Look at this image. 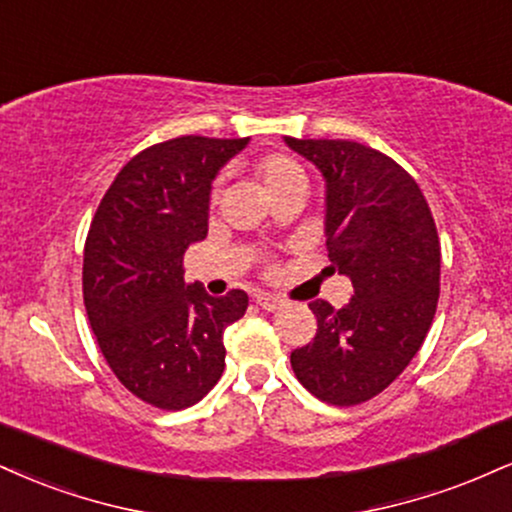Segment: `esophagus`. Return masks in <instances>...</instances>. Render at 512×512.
Here are the masks:
<instances>
[{
	"label": "esophagus",
	"mask_w": 512,
	"mask_h": 512,
	"mask_svg": "<svg viewBox=\"0 0 512 512\" xmlns=\"http://www.w3.org/2000/svg\"><path fill=\"white\" fill-rule=\"evenodd\" d=\"M255 300H257V305H260L262 310H267V312H276L281 307V300L272 293H257Z\"/></svg>",
	"instance_id": "obj_1"
}]
</instances>
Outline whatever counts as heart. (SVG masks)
<instances>
[{"label":"heart","instance_id":"b5f03b06","mask_svg":"<svg viewBox=\"0 0 512 512\" xmlns=\"http://www.w3.org/2000/svg\"><path fill=\"white\" fill-rule=\"evenodd\" d=\"M255 176L267 195H272L274 190L279 188L293 186V183H305L307 186L303 169H300L291 157H283V155H269L260 159L255 166Z\"/></svg>","mask_w":512,"mask_h":512}]
</instances>
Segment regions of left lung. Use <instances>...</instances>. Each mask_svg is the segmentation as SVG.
Returning <instances> with one entry per match:
<instances>
[{
  "instance_id": "8db88e82",
  "label": "left lung",
  "mask_w": 512,
  "mask_h": 512,
  "mask_svg": "<svg viewBox=\"0 0 512 512\" xmlns=\"http://www.w3.org/2000/svg\"><path fill=\"white\" fill-rule=\"evenodd\" d=\"M283 143L324 178V236L353 283L341 310L310 303L317 336L291 353L300 384L331 405L381 393L410 365L439 303L441 245L420 186L403 166L350 140Z\"/></svg>"
}]
</instances>
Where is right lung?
<instances>
[{
  "label": "right lung",
  "mask_w": 512,
  "mask_h": 512,
  "mask_svg": "<svg viewBox=\"0 0 512 512\" xmlns=\"http://www.w3.org/2000/svg\"><path fill=\"white\" fill-rule=\"evenodd\" d=\"M250 138L183 135L116 174L92 219L83 300L102 355L133 396L162 410L195 405L224 372V331L248 293L209 295L183 279V255L207 236L212 183Z\"/></svg>",
  "instance_id": "1"
}]
</instances>
